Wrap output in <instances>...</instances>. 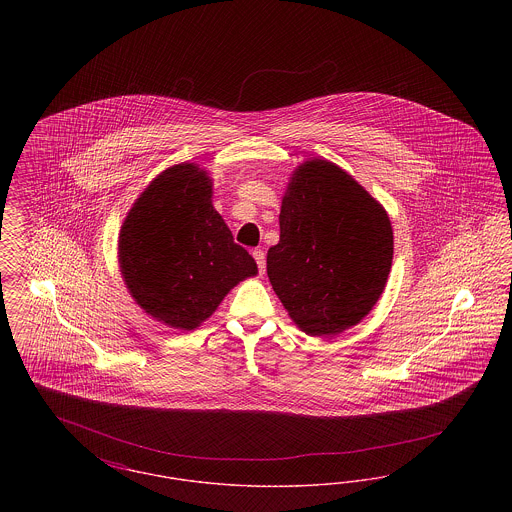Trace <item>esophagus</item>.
I'll return each instance as SVG.
<instances>
[{
	"label": "esophagus",
	"mask_w": 512,
	"mask_h": 512,
	"mask_svg": "<svg viewBox=\"0 0 512 512\" xmlns=\"http://www.w3.org/2000/svg\"><path fill=\"white\" fill-rule=\"evenodd\" d=\"M253 257H255V261H257V267H259V272H261V274H265V270H267V261H265V251H263V249H255V251H253Z\"/></svg>",
	"instance_id": "1"
}]
</instances>
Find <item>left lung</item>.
Here are the masks:
<instances>
[{
    "label": "left lung",
    "instance_id": "1",
    "mask_svg": "<svg viewBox=\"0 0 512 512\" xmlns=\"http://www.w3.org/2000/svg\"><path fill=\"white\" fill-rule=\"evenodd\" d=\"M391 259L388 211L349 172L317 157L292 172L267 274L301 332L328 338L359 324L384 293Z\"/></svg>",
    "mask_w": 512,
    "mask_h": 512
}]
</instances>
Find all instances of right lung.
Here are the masks:
<instances>
[{
    "mask_svg": "<svg viewBox=\"0 0 512 512\" xmlns=\"http://www.w3.org/2000/svg\"><path fill=\"white\" fill-rule=\"evenodd\" d=\"M211 197L209 172L178 163L147 184L122 222L124 286L144 313L174 330H195L234 286L257 276Z\"/></svg>",
    "mask_w": 512,
    "mask_h": 512,
    "instance_id": "1",
    "label": "right lung"
}]
</instances>
